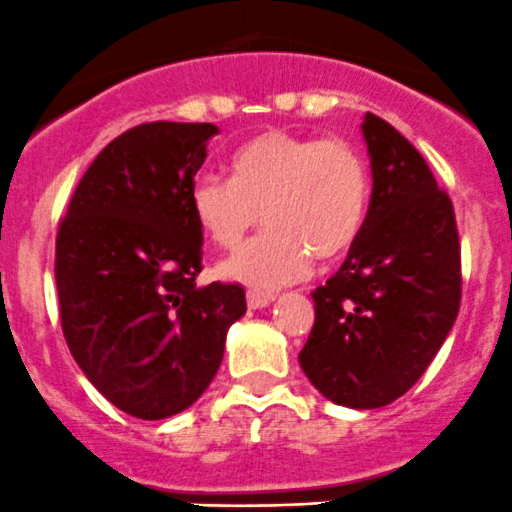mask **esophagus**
I'll return each instance as SVG.
<instances>
[{
	"label": "esophagus",
	"instance_id": "esophagus-1",
	"mask_svg": "<svg viewBox=\"0 0 512 512\" xmlns=\"http://www.w3.org/2000/svg\"><path fill=\"white\" fill-rule=\"evenodd\" d=\"M273 298H276V293L263 291V288H249V291H246V303H249V308L268 306Z\"/></svg>",
	"mask_w": 512,
	"mask_h": 512
}]
</instances>
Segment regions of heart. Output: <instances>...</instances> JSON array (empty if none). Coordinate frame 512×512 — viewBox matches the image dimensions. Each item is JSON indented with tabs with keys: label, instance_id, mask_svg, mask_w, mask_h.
Segmentation results:
<instances>
[{
	"label": "heart",
	"instance_id": "heart-1",
	"mask_svg": "<svg viewBox=\"0 0 512 512\" xmlns=\"http://www.w3.org/2000/svg\"><path fill=\"white\" fill-rule=\"evenodd\" d=\"M231 179L204 174L191 186V214L211 244L236 249L249 231L268 229L221 263V276L273 288L308 271L311 256L333 261L361 234L371 204V169L351 141L271 129L229 159Z\"/></svg>",
	"mask_w": 512,
	"mask_h": 512
}]
</instances>
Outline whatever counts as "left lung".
<instances>
[{
	"label": "left lung",
	"mask_w": 512,
	"mask_h": 512,
	"mask_svg": "<svg viewBox=\"0 0 512 512\" xmlns=\"http://www.w3.org/2000/svg\"><path fill=\"white\" fill-rule=\"evenodd\" d=\"M373 171L366 224L336 276L313 296L298 353L308 381L338 406L381 408L426 373L460 308L453 201L421 151L368 111Z\"/></svg>",
	"instance_id": "obj_1"
}]
</instances>
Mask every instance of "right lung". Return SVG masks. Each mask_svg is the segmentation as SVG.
<instances>
[{"instance_id": "obj_1", "label": "right lung", "mask_w": 512, "mask_h": 512, "mask_svg": "<svg viewBox=\"0 0 512 512\" xmlns=\"http://www.w3.org/2000/svg\"><path fill=\"white\" fill-rule=\"evenodd\" d=\"M214 124L151 121L91 161L59 221V318L96 391L119 411L161 421L214 381L226 331L246 313L239 283L196 286L204 231L191 186Z\"/></svg>"}]
</instances>
